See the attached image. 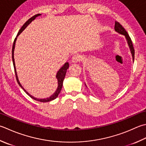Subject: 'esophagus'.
<instances>
[{
    "label": "esophagus",
    "instance_id": "1",
    "mask_svg": "<svg viewBox=\"0 0 146 146\" xmlns=\"http://www.w3.org/2000/svg\"><path fill=\"white\" fill-rule=\"evenodd\" d=\"M81 60L80 56L78 54H74L72 57V62H78Z\"/></svg>",
    "mask_w": 146,
    "mask_h": 146
}]
</instances>
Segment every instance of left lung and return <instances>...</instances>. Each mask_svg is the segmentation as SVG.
<instances>
[{
  "label": "left lung",
  "instance_id": "1",
  "mask_svg": "<svg viewBox=\"0 0 146 146\" xmlns=\"http://www.w3.org/2000/svg\"><path fill=\"white\" fill-rule=\"evenodd\" d=\"M115 30L116 32L120 33V34H121V35H123L125 36V38H126L127 40L128 46H129V48L130 49L131 54H132L133 61H134V55H135V50H134L133 46V44H132V40H131L130 37L129 36V35H128V34L127 32V31L125 30V28L123 27L120 24H119V23L117 22V21H115Z\"/></svg>",
  "mask_w": 146,
  "mask_h": 146
}]
</instances>
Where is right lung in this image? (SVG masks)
<instances>
[{
    "mask_svg": "<svg viewBox=\"0 0 146 146\" xmlns=\"http://www.w3.org/2000/svg\"><path fill=\"white\" fill-rule=\"evenodd\" d=\"M41 14H35V16H33L31 17V18H30L28 20V21L25 23L23 25V27L21 28V29L19 30V32L18 33V35H17L16 37L14 39V41L13 43V49H12V59H13V65H14V71H15V74H16V80L17 82H18V84H19V85L20 87H21L23 90L25 92L27 93L28 96H29L31 98H32L33 99L36 100L37 101H39V102H49L52 101V100L55 99L56 98H58V95L59 94V93L61 92V88L62 87V83H63V80L64 79V77L66 75V73L68 68H69V63L68 62H66V63L62 66L60 68L59 70L58 71V73H57V75H56V78L58 80V88H57L56 90L55 91V92H54L52 96H50L49 98H45V99H38V98H34L33 96H32L31 95L28 93L27 90H26L25 88L23 87V86L21 85V84H20V82L18 80V75H17V72H16V66H15V62H14V47H15V44H16V39H17V36H18L19 35L20 33H21L26 28H27V26L29 25L30 23L33 21L34 19H35L37 16H40Z\"/></svg>",
    "mask_w": 146,
    "mask_h": 146,
    "instance_id": "1",
    "label": "right lung"
}]
</instances>
